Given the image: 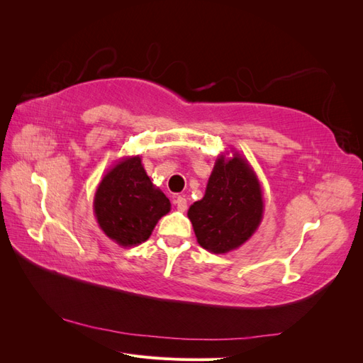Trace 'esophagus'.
<instances>
[{
	"instance_id": "esophagus-1",
	"label": "esophagus",
	"mask_w": 363,
	"mask_h": 363,
	"mask_svg": "<svg viewBox=\"0 0 363 363\" xmlns=\"http://www.w3.org/2000/svg\"><path fill=\"white\" fill-rule=\"evenodd\" d=\"M175 206H177L180 212H184L186 208H188V203H186V199H183V196H177V199H175Z\"/></svg>"
}]
</instances>
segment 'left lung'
I'll use <instances>...</instances> for the list:
<instances>
[{
	"label": "left lung",
	"mask_w": 363,
	"mask_h": 363,
	"mask_svg": "<svg viewBox=\"0 0 363 363\" xmlns=\"http://www.w3.org/2000/svg\"><path fill=\"white\" fill-rule=\"evenodd\" d=\"M232 151V157L218 156L206 194L188 211L199 244L224 255L244 245L256 233L263 218V194L248 160Z\"/></svg>",
	"instance_id": "obj_1"
}]
</instances>
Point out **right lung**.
<instances>
[{
	"instance_id": "right-lung-1",
	"label": "right lung",
	"mask_w": 363,
	"mask_h": 363,
	"mask_svg": "<svg viewBox=\"0 0 363 363\" xmlns=\"http://www.w3.org/2000/svg\"><path fill=\"white\" fill-rule=\"evenodd\" d=\"M171 203L147 175L140 156L123 157L108 169L94 196V213L104 235L119 247H136L151 236Z\"/></svg>"
}]
</instances>
